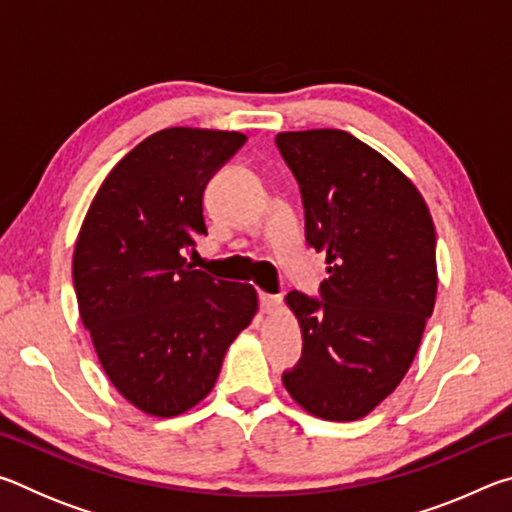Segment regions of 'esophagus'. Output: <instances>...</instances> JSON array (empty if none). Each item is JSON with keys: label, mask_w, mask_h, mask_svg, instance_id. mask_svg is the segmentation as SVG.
Returning <instances> with one entry per match:
<instances>
[{"label": "esophagus", "mask_w": 512, "mask_h": 512, "mask_svg": "<svg viewBox=\"0 0 512 512\" xmlns=\"http://www.w3.org/2000/svg\"><path fill=\"white\" fill-rule=\"evenodd\" d=\"M282 305L280 296H271V293H259V307H262L264 314H273L277 307Z\"/></svg>", "instance_id": "34e87169"}]
</instances>
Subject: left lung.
<instances>
[{"label":"left lung","instance_id":"1","mask_svg":"<svg viewBox=\"0 0 512 512\" xmlns=\"http://www.w3.org/2000/svg\"><path fill=\"white\" fill-rule=\"evenodd\" d=\"M275 144L298 180L307 244L327 255L320 298L287 296L302 357L282 381L316 418L359 420L418 352L438 289L436 230L411 180L354 135L318 128Z\"/></svg>","mask_w":512,"mask_h":512}]
</instances>
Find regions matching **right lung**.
I'll return each mask as SVG.
<instances>
[{
  "instance_id": "right-lung-1",
  "label": "right lung",
  "mask_w": 512,
  "mask_h": 512,
  "mask_svg": "<svg viewBox=\"0 0 512 512\" xmlns=\"http://www.w3.org/2000/svg\"><path fill=\"white\" fill-rule=\"evenodd\" d=\"M246 135L164 128L103 180L76 239V300L97 357L137 409L171 418L212 391L230 343L257 314L250 284L187 262L207 235L203 192Z\"/></svg>"
}]
</instances>
